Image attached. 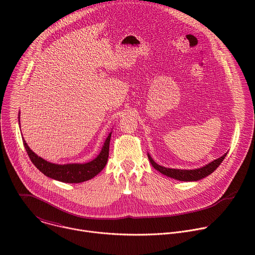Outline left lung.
Returning a JSON list of instances; mask_svg holds the SVG:
<instances>
[{"label": "left lung", "instance_id": "1", "mask_svg": "<svg viewBox=\"0 0 255 255\" xmlns=\"http://www.w3.org/2000/svg\"><path fill=\"white\" fill-rule=\"evenodd\" d=\"M148 155V159L150 161V163L152 164V166L158 170L159 172H161L162 174L169 176L171 178L177 179V180H181V181H195V180H199L202 179L203 177H206L207 175L211 174L214 170L217 169V167L221 164V162L224 160L225 156L227 155V153H225L224 155H222L221 157L217 158L215 160H213L212 162L206 164L203 167L200 168H195V169H176V168H167L164 166H161L159 164H157L152 157Z\"/></svg>", "mask_w": 255, "mask_h": 255}]
</instances>
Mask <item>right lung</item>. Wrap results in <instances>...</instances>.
Here are the masks:
<instances>
[{"label": "right lung", "mask_w": 255, "mask_h": 255, "mask_svg": "<svg viewBox=\"0 0 255 255\" xmlns=\"http://www.w3.org/2000/svg\"><path fill=\"white\" fill-rule=\"evenodd\" d=\"M18 118L20 119V115ZM19 124H20V120H19ZM111 134L112 132L109 133L107 139L105 140V143L103 145V148L100 154L92 161H89L86 163H67V164L51 163L41 158L37 154H35L30 149L24 138H23V144L28 153V156L33 162V164L46 176L53 178L55 180L62 181V183L79 184L93 178L100 171H102L103 168L106 166L108 157H109V146H110Z\"/></svg>", "instance_id": "1"}]
</instances>
